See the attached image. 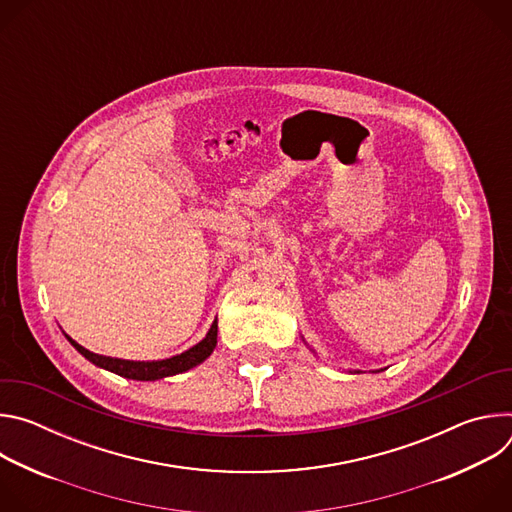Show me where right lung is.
Here are the masks:
<instances>
[{"mask_svg": "<svg viewBox=\"0 0 512 512\" xmlns=\"http://www.w3.org/2000/svg\"><path fill=\"white\" fill-rule=\"evenodd\" d=\"M216 334H218V322L214 320L210 330L206 332V336L194 344L192 348L184 350L182 354H176L172 358H164V360H150V362H137V360H121V358H111V356H101L95 354L87 348H83L81 344H77L70 336L68 342L75 346L89 362H93L95 367L105 369L109 373H115L123 379H133V381H158V379H166V377H174L180 373H186L194 367H198L200 362H204L214 346H216Z\"/></svg>", "mask_w": 512, "mask_h": 512, "instance_id": "1", "label": "right lung"}]
</instances>
